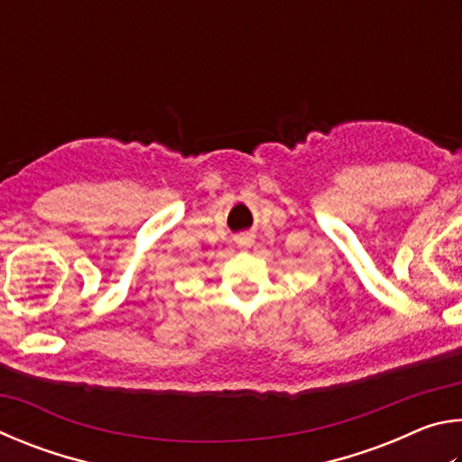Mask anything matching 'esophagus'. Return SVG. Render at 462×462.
<instances>
[{
  "label": "esophagus",
  "instance_id": "obj_1",
  "mask_svg": "<svg viewBox=\"0 0 462 462\" xmlns=\"http://www.w3.org/2000/svg\"><path fill=\"white\" fill-rule=\"evenodd\" d=\"M234 242H236L238 248L246 250V248L253 246V236H250V234H240V236L234 238Z\"/></svg>",
  "mask_w": 462,
  "mask_h": 462
}]
</instances>
